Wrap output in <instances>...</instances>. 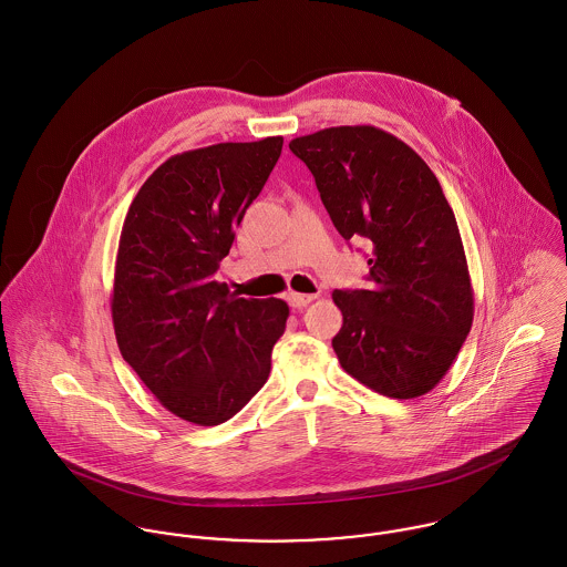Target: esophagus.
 Wrapping results in <instances>:
<instances>
[{
  "label": "esophagus",
  "mask_w": 567,
  "mask_h": 567,
  "mask_svg": "<svg viewBox=\"0 0 567 567\" xmlns=\"http://www.w3.org/2000/svg\"><path fill=\"white\" fill-rule=\"evenodd\" d=\"M319 295H301V292H288V303L292 306V308H297V310H301V308H306V306H310L315 299H317Z\"/></svg>",
  "instance_id": "34e87169"
}]
</instances>
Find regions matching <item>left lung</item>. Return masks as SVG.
I'll list each match as a JSON object with an SVG mask.
<instances>
[{"label":"left lung","mask_w":567,"mask_h":567,"mask_svg":"<svg viewBox=\"0 0 567 567\" xmlns=\"http://www.w3.org/2000/svg\"><path fill=\"white\" fill-rule=\"evenodd\" d=\"M290 151L317 181L344 240H367L369 290H333L340 367L393 400L432 391L474 321V290L454 212L410 146L375 126H333Z\"/></svg>","instance_id":"8db88e82"}]
</instances>
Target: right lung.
Here are the masks:
<instances>
[{
  "mask_svg": "<svg viewBox=\"0 0 567 567\" xmlns=\"http://www.w3.org/2000/svg\"><path fill=\"white\" fill-rule=\"evenodd\" d=\"M284 137L216 144L162 163L133 198L115 259L122 358L172 414L218 425L266 384L288 306L216 281Z\"/></svg>",
  "mask_w": 567,
  "mask_h": 567,
  "instance_id": "1",
  "label": "right lung"
}]
</instances>
